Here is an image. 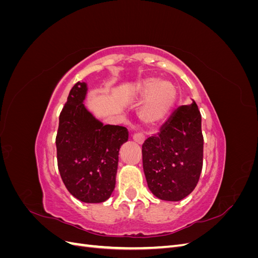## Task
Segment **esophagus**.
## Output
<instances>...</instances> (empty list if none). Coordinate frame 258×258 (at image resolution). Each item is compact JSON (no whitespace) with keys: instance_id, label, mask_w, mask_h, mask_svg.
<instances>
[{"instance_id":"1","label":"esophagus","mask_w":258,"mask_h":258,"mask_svg":"<svg viewBox=\"0 0 258 258\" xmlns=\"http://www.w3.org/2000/svg\"><path fill=\"white\" fill-rule=\"evenodd\" d=\"M132 140H134V141L138 144H143L145 141V137L142 134H135L132 136Z\"/></svg>"}]
</instances>
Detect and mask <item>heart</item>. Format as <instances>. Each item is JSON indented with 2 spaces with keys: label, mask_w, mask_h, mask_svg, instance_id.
I'll use <instances>...</instances> for the list:
<instances>
[{
  "label": "heart",
  "mask_w": 258,
  "mask_h": 258,
  "mask_svg": "<svg viewBox=\"0 0 258 258\" xmlns=\"http://www.w3.org/2000/svg\"><path fill=\"white\" fill-rule=\"evenodd\" d=\"M138 93L144 99L140 108V118L150 127L165 122L172 113L177 100L176 86L170 81L147 79L138 87Z\"/></svg>",
  "instance_id": "obj_1"
}]
</instances>
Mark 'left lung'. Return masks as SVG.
Masks as SVG:
<instances>
[{
    "instance_id": "8db88e82",
    "label": "left lung",
    "mask_w": 258,
    "mask_h": 258,
    "mask_svg": "<svg viewBox=\"0 0 258 258\" xmlns=\"http://www.w3.org/2000/svg\"><path fill=\"white\" fill-rule=\"evenodd\" d=\"M142 158L147 186L154 196L179 201L195 189L204 159L201 115L195 101L179 106L158 136L145 140Z\"/></svg>"
}]
</instances>
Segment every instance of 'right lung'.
Wrapping results in <instances>:
<instances>
[{"label": "right lung", "mask_w": 258, "mask_h": 258, "mask_svg": "<svg viewBox=\"0 0 258 258\" xmlns=\"http://www.w3.org/2000/svg\"><path fill=\"white\" fill-rule=\"evenodd\" d=\"M87 84L77 82L59 116L58 169L67 189L86 204H101L115 188L119 148L128 130L103 124L84 104Z\"/></svg>", "instance_id": "obj_1"}]
</instances>
